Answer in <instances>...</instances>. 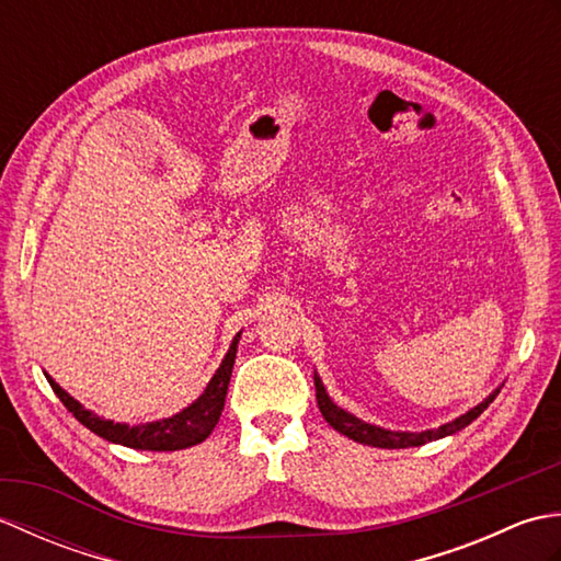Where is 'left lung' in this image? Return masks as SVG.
Listing matches in <instances>:
<instances>
[{"mask_svg":"<svg viewBox=\"0 0 561 561\" xmlns=\"http://www.w3.org/2000/svg\"><path fill=\"white\" fill-rule=\"evenodd\" d=\"M313 380H316L318 408H320V412H323L325 422L332 428H335V432L354 438L356 444H366V446H376V448H412V446L428 444V440H436V438H444V436L456 434V432H460V428L468 426L470 422L478 420V416L486 408H490V402L496 398V392H499V390H494L490 398L482 400L478 404V408H472L470 412L460 414L458 420H453V422L438 426V428H428V432H390V428H380L376 424H366V422L359 420V416H354L347 410L337 408V404L330 400V396L325 392L323 380H320L318 374L313 376Z\"/></svg>","mask_w":561,"mask_h":561,"instance_id":"left-lung-1","label":"left lung"}]
</instances>
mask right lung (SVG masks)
Instances as JSON below:
<instances>
[{
  "label": "right lung",
  "mask_w": 561,
  "mask_h": 561,
  "mask_svg": "<svg viewBox=\"0 0 561 561\" xmlns=\"http://www.w3.org/2000/svg\"><path fill=\"white\" fill-rule=\"evenodd\" d=\"M238 340H241V332L233 337L229 352H226L221 366L217 368V374L211 376L205 392H202L190 408L169 416V420H159V422H149L139 426H127L121 422L103 420V416L93 414L91 410H83L81 402H77L67 390L59 388L50 376L45 374V378L47 383L53 386L55 396L62 400L65 408L75 414L83 426L91 428V432L99 434L101 438L113 440V444H121L127 448H137V450H181V448L202 444V440L214 432V426H217L224 410L226 390H229Z\"/></svg>",
  "instance_id": "1"
}]
</instances>
